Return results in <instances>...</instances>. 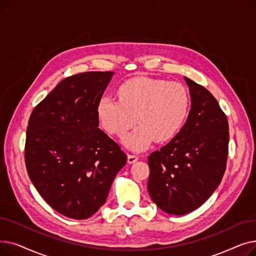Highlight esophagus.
Listing matches in <instances>:
<instances>
[{"label":"esophagus","instance_id":"34e87169","mask_svg":"<svg viewBox=\"0 0 256 256\" xmlns=\"http://www.w3.org/2000/svg\"><path fill=\"white\" fill-rule=\"evenodd\" d=\"M138 160H139L138 156H135V154H128V164L135 163V162H137Z\"/></svg>","mask_w":256,"mask_h":256}]
</instances>
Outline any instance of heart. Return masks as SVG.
I'll use <instances>...</instances> for the list:
<instances>
[{"label": "heart", "instance_id": "heart-1", "mask_svg": "<svg viewBox=\"0 0 256 256\" xmlns=\"http://www.w3.org/2000/svg\"><path fill=\"white\" fill-rule=\"evenodd\" d=\"M119 100L102 98L96 108L100 126L111 135L124 137L137 122L140 124L124 139L128 148L140 152L154 139L167 142L182 130L190 111L186 89L176 82L145 76L130 78L117 89Z\"/></svg>", "mask_w": 256, "mask_h": 256}]
</instances>
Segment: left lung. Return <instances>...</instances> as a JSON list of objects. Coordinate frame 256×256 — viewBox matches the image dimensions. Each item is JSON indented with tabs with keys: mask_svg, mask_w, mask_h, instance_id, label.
<instances>
[{
	"mask_svg": "<svg viewBox=\"0 0 256 256\" xmlns=\"http://www.w3.org/2000/svg\"><path fill=\"white\" fill-rule=\"evenodd\" d=\"M184 78L191 96L189 116L178 135L147 160L152 200L176 216L198 208L217 189L230 142L228 121L217 100L204 86Z\"/></svg>",
	"mask_w": 256,
	"mask_h": 256,
	"instance_id": "1",
	"label": "left lung"
}]
</instances>
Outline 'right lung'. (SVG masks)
<instances>
[{
	"instance_id": "obj_1",
	"label": "right lung",
	"mask_w": 256,
	"mask_h": 256,
	"mask_svg": "<svg viewBox=\"0 0 256 256\" xmlns=\"http://www.w3.org/2000/svg\"><path fill=\"white\" fill-rule=\"evenodd\" d=\"M113 74L89 72L65 78L30 116L26 171L40 196L65 217L83 220L96 214L126 164L120 146L98 128V104Z\"/></svg>"
}]
</instances>
